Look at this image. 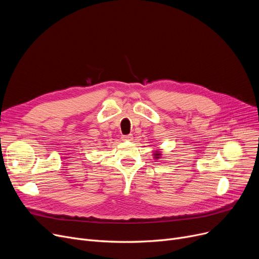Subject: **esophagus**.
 Returning <instances> with one entry per match:
<instances>
[{"label":"esophagus","mask_w":259,"mask_h":259,"mask_svg":"<svg viewBox=\"0 0 259 259\" xmlns=\"http://www.w3.org/2000/svg\"><path fill=\"white\" fill-rule=\"evenodd\" d=\"M121 140H122V141H132L131 134H129V135H122V137H121Z\"/></svg>","instance_id":"obj_1"}]
</instances>
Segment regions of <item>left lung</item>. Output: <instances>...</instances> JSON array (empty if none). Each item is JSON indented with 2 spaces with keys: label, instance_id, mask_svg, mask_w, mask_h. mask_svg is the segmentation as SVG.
Masks as SVG:
<instances>
[{
  "label": "left lung",
  "instance_id": "left-lung-1",
  "mask_svg": "<svg viewBox=\"0 0 259 259\" xmlns=\"http://www.w3.org/2000/svg\"><path fill=\"white\" fill-rule=\"evenodd\" d=\"M153 155H154V157H155V158H159V157H160V153H159L158 151H157V153H154Z\"/></svg>",
  "mask_w": 259,
  "mask_h": 259
}]
</instances>
